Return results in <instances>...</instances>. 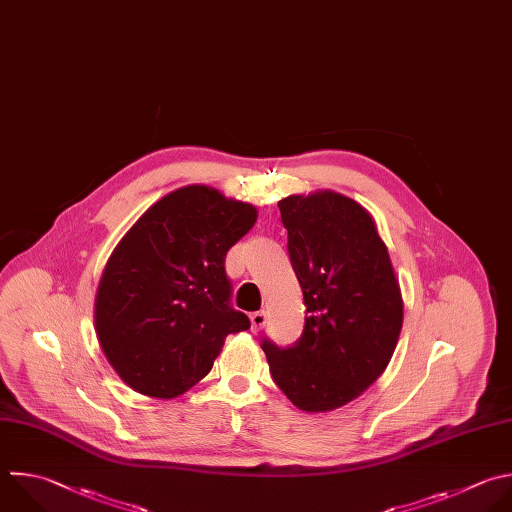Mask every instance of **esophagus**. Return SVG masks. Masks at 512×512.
Wrapping results in <instances>:
<instances>
[{
  "instance_id": "obj_1",
  "label": "esophagus",
  "mask_w": 512,
  "mask_h": 512,
  "mask_svg": "<svg viewBox=\"0 0 512 512\" xmlns=\"http://www.w3.org/2000/svg\"><path fill=\"white\" fill-rule=\"evenodd\" d=\"M249 319H251V331H259L265 325L267 315H265V311H255L249 315Z\"/></svg>"
}]
</instances>
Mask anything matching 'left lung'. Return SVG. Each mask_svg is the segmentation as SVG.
<instances>
[{
	"mask_svg": "<svg viewBox=\"0 0 512 512\" xmlns=\"http://www.w3.org/2000/svg\"><path fill=\"white\" fill-rule=\"evenodd\" d=\"M303 291L295 344L261 339L273 382L305 412L344 406L386 370L402 329V295L372 215L331 191L279 201Z\"/></svg>",
	"mask_w": 512,
	"mask_h": 512,
	"instance_id": "8db88e82",
	"label": "left lung"
}]
</instances>
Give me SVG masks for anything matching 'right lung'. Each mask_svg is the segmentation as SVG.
<instances>
[{
	"mask_svg": "<svg viewBox=\"0 0 512 512\" xmlns=\"http://www.w3.org/2000/svg\"><path fill=\"white\" fill-rule=\"evenodd\" d=\"M255 219V207L193 185L154 203L118 243L98 287L96 331L132 390L187 392L211 372L225 337L251 327L231 305L225 257Z\"/></svg>",
	"mask_w": 512,
	"mask_h": 512,
	"instance_id": "obj_1",
	"label": "right lung"
}]
</instances>
